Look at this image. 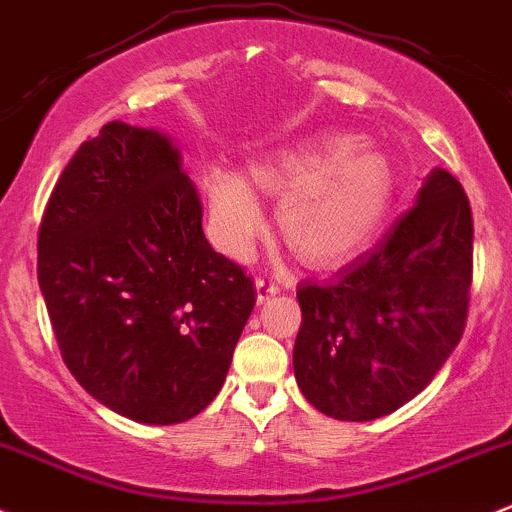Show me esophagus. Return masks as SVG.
Returning <instances> with one entry per match:
<instances>
[{"label": "esophagus", "mask_w": 512, "mask_h": 512, "mask_svg": "<svg viewBox=\"0 0 512 512\" xmlns=\"http://www.w3.org/2000/svg\"><path fill=\"white\" fill-rule=\"evenodd\" d=\"M255 289H257V301H267L269 296L279 294V284L269 277H257L255 279Z\"/></svg>", "instance_id": "esophagus-1"}]
</instances>
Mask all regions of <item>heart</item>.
I'll return each mask as SVG.
<instances>
[{
	"label": "heart",
	"mask_w": 512,
	"mask_h": 512,
	"mask_svg": "<svg viewBox=\"0 0 512 512\" xmlns=\"http://www.w3.org/2000/svg\"><path fill=\"white\" fill-rule=\"evenodd\" d=\"M252 184L282 194L277 223L284 243L301 262L333 265L362 247L379 228L391 199V167L374 150H357L347 136L323 138L252 170ZM211 230L233 257H245L260 235L265 213L250 184L235 172L206 177Z\"/></svg>",
	"instance_id": "1"
}]
</instances>
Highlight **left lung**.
Wrapping results in <instances>:
<instances>
[{
  "label": "left lung",
  "instance_id": "obj_1",
  "mask_svg": "<svg viewBox=\"0 0 512 512\" xmlns=\"http://www.w3.org/2000/svg\"><path fill=\"white\" fill-rule=\"evenodd\" d=\"M471 257L469 199L435 170L379 245L325 282L303 279L294 374L308 403L362 423L418 396L462 340Z\"/></svg>",
  "mask_w": 512,
  "mask_h": 512
}]
</instances>
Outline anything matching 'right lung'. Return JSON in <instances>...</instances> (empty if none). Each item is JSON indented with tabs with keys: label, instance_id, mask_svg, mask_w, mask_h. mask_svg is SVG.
<instances>
[{
	"label": "right lung",
	"instance_id": "obj_1",
	"mask_svg": "<svg viewBox=\"0 0 512 512\" xmlns=\"http://www.w3.org/2000/svg\"><path fill=\"white\" fill-rule=\"evenodd\" d=\"M182 155L106 123L60 174L38 228V284L67 369L111 411L184 423L226 381L255 308L243 267L201 228Z\"/></svg>",
	"mask_w": 512,
	"mask_h": 512
}]
</instances>
